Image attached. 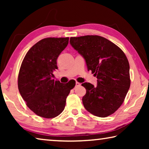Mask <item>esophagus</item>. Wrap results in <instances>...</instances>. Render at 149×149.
Instances as JSON below:
<instances>
[{"label": "esophagus", "instance_id": "1", "mask_svg": "<svg viewBox=\"0 0 149 149\" xmlns=\"http://www.w3.org/2000/svg\"><path fill=\"white\" fill-rule=\"evenodd\" d=\"M80 85H81V84H79V83H78V82H76V83H75V87L80 86Z\"/></svg>", "mask_w": 149, "mask_h": 149}]
</instances>
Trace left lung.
<instances>
[{"label": "left lung", "mask_w": 149, "mask_h": 149, "mask_svg": "<svg viewBox=\"0 0 149 149\" xmlns=\"http://www.w3.org/2000/svg\"><path fill=\"white\" fill-rule=\"evenodd\" d=\"M70 44L84 58L88 71L97 78V85L86 89L82 99L85 109L98 117L114 114L124 101L130 87V64L122 49L99 35L71 37Z\"/></svg>", "instance_id": "obj_1"}]
</instances>
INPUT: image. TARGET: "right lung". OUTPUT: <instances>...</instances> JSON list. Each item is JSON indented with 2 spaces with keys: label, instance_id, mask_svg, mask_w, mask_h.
Instances as JSON below:
<instances>
[{
  "label": "right lung",
  "instance_id": "add662e5",
  "mask_svg": "<svg viewBox=\"0 0 149 149\" xmlns=\"http://www.w3.org/2000/svg\"><path fill=\"white\" fill-rule=\"evenodd\" d=\"M69 37H49L37 42L25 56L17 85L30 110L39 116L53 118L61 114L70 90L75 85L52 79L58 69L56 60L67 47Z\"/></svg>",
  "mask_w": 149,
  "mask_h": 149
}]
</instances>
